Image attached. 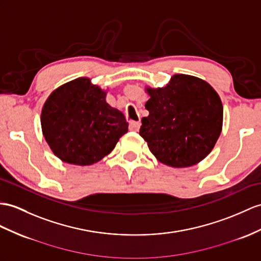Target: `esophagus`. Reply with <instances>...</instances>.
I'll return each mask as SVG.
<instances>
[{
    "label": "esophagus",
    "mask_w": 261,
    "mask_h": 261,
    "mask_svg": "<svg viewBox=\"0 0 261 261\" xmlns=\"http://www.w3.org/2000/svg\"><path fill=\"white\" fill-rule=\"evenodd\" d=\"M139 127H141V123H139V122H135V120H132V122L129 123V129L130 130L137 132L139 129Z\"/></svg>",
    "instance_id": "1"
}]
</instances>
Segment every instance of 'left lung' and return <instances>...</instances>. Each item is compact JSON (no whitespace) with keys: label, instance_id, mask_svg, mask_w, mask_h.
Masks as SVG:
<instances>
[{"label":"left lung","instance_id":"obj_1","mask_svg":"<svg viewBox=\"0 0 261 261\" xmlns=\"http://www.w3.org/2000/svg\"><path fill=\"white\" fill-rule=\"evenodd\" d=\"M149 99L139 129L157 161L175 168L198 164L214 148L222 128L219 95L204 80L176 74L165 87H146Z\"/></svg>","mask_w":261,"mask_h":261}]
</instances>
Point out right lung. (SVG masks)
Masks as SVG:
<instances>
[{
	"mask_svg": "<svg viewBox=\"0 0 261 261\" xmlns=\"http://www.w3.org/2000/svg\"><path fill=\"white\" fill-rule=\"evenodd\" d=\"M41 125L54 155L79 166L99 162L128 130L124 114L106 101V91L87 77L52 92L42 109Z\"/></svg>",
	"mask_w": 261,
	"mask_h": 261,
	"instance_id": "right-lung-1",
	"label": "right lung"
}]
</instances>
